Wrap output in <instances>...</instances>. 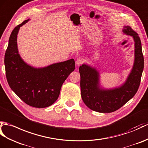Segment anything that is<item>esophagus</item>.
Masks as SVG:
<instances>
[{
    "instance_id": "34e87169",
    "label": "esophagus",
    "mask_w": 148,
    "mask_h": 148,
    "mask_svg": "<svg viewBox=\"0 0 148 148\" xmlns=\"http://www.w3.org/2000/svg\"><path fill=\"white\" fill-rule=\"evenodd\" d=\"M83 63V60L81 58H77V60H75V64H76L77 66H79L81 65Z\"/></svg>"
}]
</instances>
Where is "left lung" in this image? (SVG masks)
I'll list each match as a JSON object with an SVG mask.
<instances>
[{
  "mask_svg": "<svg viewBox=\"0 0 148 148\" xmlns=\"http://www.w3.org/2000/svg\"><path fill=\"white\" fill-rule=\"evenodd\" d=\"M122 32L133 37L135 58L132 70L122 86L109 90L103 89L100 87L99 73L96 68L84 64L79 69L82 101L93 111L110 113L117 110L133 98L138 90L144 69L141 42L138 34L130 26H124Z\"/></svg>",
  "mask_w": 148,
  "mask_h": 148,
  "instance_id": "obj_1",
  "label": "left lung"
}]
</instances>
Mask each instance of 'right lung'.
<instances>
[{
    "mask_svg": "<svg viewBox=\"0 0 148 148\" xmlns=\"http://www.w3.org/2000/svg\"><path fill=\"white\" fill-rule=\"evenodd\" d=\"M29 20L17 26L9 37L4 58L5 75L10 88L21 100L33 107L45 108L58 98L62 85L74 70L75 62L71 58L42 68L27 64L19 53L17 35Z\"/></svg>",
    "mask_w": 148,
    "mask_h": 148,
    "instance_id": "1",
    "label": "right lung"
}]
</instances>
